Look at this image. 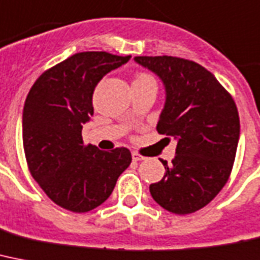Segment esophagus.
I'll list each match as a JSON object with an SVG mask.
<instances>
[{"label":"esophagus","mask_w":260,"mask_h":260,"mask_svg":"<svg viewBox=\"0 0 260 260\" xmlns=\"http://www.w3.org/2000/svg\"><path fill=\"white\" fill-rule=\"evenodd\" d=\"M132 160L134 161H140V160H144V156L139 155L137 152H132Z\"/></svg>","instance_id":"1"}]
</instances>
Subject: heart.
Here are the masks:
<instances>
[{"instance_id":"obj_1","label":"heart","mask_w":260,"mask_h":260,"mask_svg":"<svg viewBox=\"0 0 260 260\" xmlns=\"http://www.w3.org/2000/svg\"><path fill=\"white\" fill-rule=\"evenodd\" d=\"M144 79H151V77L147 75H139V77H137L136 80H144Z\"/></svg>"}]
</instances>
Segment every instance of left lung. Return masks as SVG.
I'll use <instances>...</instances> for the list:
<instances>
[{
    "mask_svg": "<svg viewBox=\"0 0 260 260\" xmlns=\"http://www.w3.org/2000/svg\"><path fill=\"white\" fill-rule=\"evenodd\" d=\"M134 60L163 82L166 101L156 129L178 143L172 164L160 159L166 174L149 185L151 196L172 214H192L229 180L240 134L236 105L216 77L193 61L171 56Z\"/></svg>",
    "mask_w": 260,
    "mask_h": 260,
    "instance_id": "1",
    "label": "left lung"
}]
</instances>
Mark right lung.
<instances>
[{"mask_svg": "<svg viewBox=\"0 0 260 260\" xmlns=\"http://www.w3.org/2000/svg\"><path fill=\"white\" fill-rule=\"evenodd\" d=\"M129 58L76 53L42 73L29 90L22 113L25 157L33 179L65 210L88 212L104 203L131 164L129 149L105 152L82 141L94 88Z\"/></svg>", "mask_w": 260, "mask_h": 260, "instance_id": "right-lung-1", "label": "right lung"}]
</instances>
